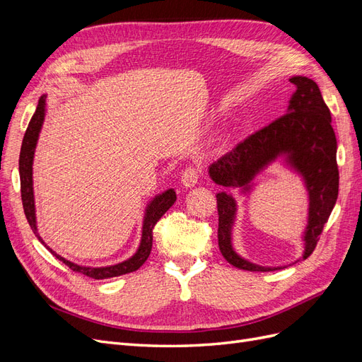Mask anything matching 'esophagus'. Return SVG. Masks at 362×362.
<instances>
[{
  "label": "esophagus",
  "instance_id": "1",
  "mask_svg": "<svg viewBox=\"0 0 362 362\" xmlns=\"http://www.w3.org/2000/svg\"><path fill=\"white\" fill-rule=\"evenodd\" d=\"M198 180H199V170L193 168V166H190L182 172L181 184H182L184 189H192V187H194L196 184H198Z\"/></svg>",
  "mask_w": 362,
  "mask_h": 362
}]
</instances>
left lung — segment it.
I'll return each instance as SVG.
<instances>
[{"label":"left lung","instance_id":"8db88e82","mask_svg":"<svg viewBox=\"0 0 362 362\" xmlns=\"http://www.w3.org/2000/svg\"><path fill=\"white\" fill-rule=\"evenodd\" d=\"M290 83L294 84V92L286 115L249 136L208 168L210 178L226 189L216 194L218 249L229 264L237 269L272 272L287 266H261L237 254L233 245V229L238 205L229 190L238 189L240 193L247 196L254 190L258 175L276 161L299 175L308 194V216L302 234V259L313 254L337 202V139L331 125V112L315 81L308 76L296 75L291 76Z\"/></svg>","mask_w":362,"mask_h":362}]
</instances>
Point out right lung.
I'll list each match as a JSON object with an SVG mask.
<instances>
[{"label": "right lung", "mask_w": 362, "mask_h": 362, "mask_svg": "<svg viewBox=\"0 0 362 362\" xmlns=\"http://www.w3.org/2000/svg\"><path fill=\"white\" fill-rule=\"evenodd\" d=\"M47 113V95H42L39 98V104L35 115H33L28 128L25 131V136L23 140V146H21V154H19V178H21V196H23V205H24V213L27 221L33 229V233L39 238V242L45 246L51 254L57 259L63 261L71 270L83 273V275L93 278V279H107V278H115L125 275V273L136 272L144 262L148 259L151 249H152V229L157 225V222L163 217L169 208L177 201V193L173 189H168L157 196H154L149 201V204L145 208V216H144V225H141V237H140V245L136 250L133 257L128 259L117 262L113 266H104V267H87L75 264L72 261H68L66 258L60 257L57 252H54L47 243L43 242L42 237L37 233V222H36V206H35V190H33V160H35V151L39 140L40 129L43 125V120H45Z\"/></svg>", "instance_id": "obj_1"}]
</instances>
